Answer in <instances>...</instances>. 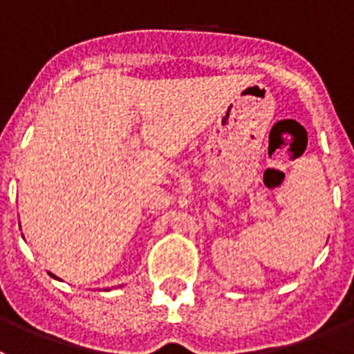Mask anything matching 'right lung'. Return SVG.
<instances>
[{
  "instance_id": "1",
  "label": "right lung",
  "mask_w": 354,
  "mask_h": 354,
  "mask_svg": "<svg viewBox=\"0 0 354 354\" xmlns=\"http://www.w3.org/2000/svg\"><path fill=\"white\" fill-rule=\"evenodd\" d=\"M50 273V272H48ZM50 277H53V279H57V281H59V277H55V275H53V273H50Z\"/></svg>"
}]
</instances>
